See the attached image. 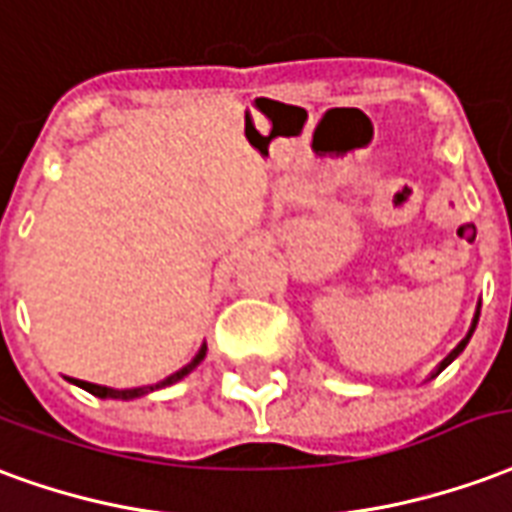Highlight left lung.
Instances as JSON below:
<instances>
[{
  "label": "left lung",
  "mask_w": 512,
  "mask_h": 512,
  "mask_svg": "<svg viewBox=\"0 0 512 512\" xmlns=\"http://www.w3.org/2000/svg\"><path fill=\"white\" fill-rule=\"evenodd\" d=\"M477 319H480V311H477L475 313V319H472V327H469V333H466V338H464V341H461V343H458V346H455V349H453V352H450V354H447V357H445V360H442V363H439V368H436V374H439V371H445V368H447V365H450V363H453V360H455V357H458V354H461V352H464V349H466V343H469V338H472V333H475V327H477ZM434 374V376H436Z\"/></svg>",
  "instance_id": "obj_1"
}]
</instances>
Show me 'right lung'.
Segmentation results:
<instances>
[{"mask_svg":"<svg viewBox=\"0 0 512 512\" xmlns=\"http://www.w3.org/2000/svg\"><path fill=\"white\" fill-rule=\"evenodd\" d=\"M204 354H207V343L201 346L199 354H196V357H193V360H190L185 368H179L177 374L166 376V379H163V382H158V384H147V387H133V390H114V387H103V384L81 382V379H70V382L78 384V387H84L87 393L98 395V398H119V401H130V398H141V395L152 393V390H160V387H169V384L179 382V379H185V376H188L190 371H193V368H196V365L204 360Z\"/></svg>","mask_w":512,"mask_h":512,"instance_id":"add662e5","label":"right lung"}]
</instances>
